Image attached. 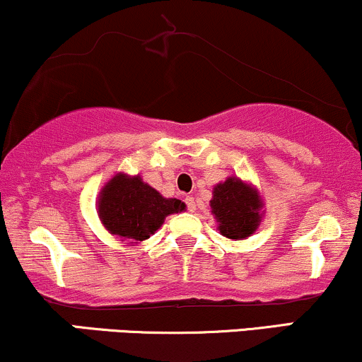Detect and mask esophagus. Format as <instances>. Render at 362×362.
I'll return each mask as SVG.
<instances>
[{
  "label": "esophagus",
  "instance_id": "1",
  "mask_svg": "<svg viewBox=\"0 0 362 362\" xmlns=\"http://www.w3.org/2000/svg\"><path fill=\"white\" fill-rule=\"evenodd\" d=\"M185 202H186V205H188V210L189 211L197 210V203H194V198L193 197H186Z\"/></svg>",
  "mask_w": 362,
  "mask_h": 362
}]
</instances>
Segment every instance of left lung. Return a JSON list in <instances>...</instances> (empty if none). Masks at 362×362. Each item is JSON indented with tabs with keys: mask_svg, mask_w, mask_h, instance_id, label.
<instances>
[{
	"mask_svg": "<svg viewBox=\"0 0 362 362\" xmlns=\"http://www.w3.org/2000/svg\"><path fill=\"white\" fill-rule=\"evenodd\" d=\"M210 199L211 215L218 223L220 235L230 240H244L256 233L264 218V202L252 182L228 176L214 186Z\"/></svg>",
	"mask_w": 362,
	"mask_h": 362,
	"instance_id": "1",
	"label": "left lung"
}]
</instances>
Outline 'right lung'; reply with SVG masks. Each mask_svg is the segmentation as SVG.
<instances>
[{"label": "right lung", "instance_id": "right-lung-1", "mask_svg": "<svg viewBox=\"0 0 362 362\" xmlns=\"http://www.w3.org/2000/svg\"><path fill=\"white\" fill-rule=\"evenodd\" d=\"M98 216L112 235L140 244L163 227L165 216L186 210L181 199L164 198L140 174L117 173L98 194Z\"/></svg>", "mask_w": 362, "mask_h": 362}]
</instances>
